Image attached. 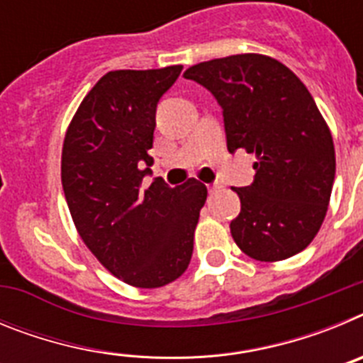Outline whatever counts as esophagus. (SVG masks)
<instances>
[{"label":"esophagus","mask_w":363,"mask_h":363,"mask_svg":"<svg viewBox=\"0 0 363 363\" xmlns=\"http://www.w3.org/2000/svg\"><path fill=\"white\" fill-rule=\"evenodd\" d=\"M220 187H221L220 184H211V185H207V189H209V194H214V192H216Z\"/></svg>","instance_id":"obj_1"}]
</instances>
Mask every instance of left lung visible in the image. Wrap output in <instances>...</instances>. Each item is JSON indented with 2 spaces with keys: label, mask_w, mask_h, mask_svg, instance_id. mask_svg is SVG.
<instances>
[{
  "label": "left lung",
  "mask_w": 363,
  "mask_h": 363,
  "mask_svg": "<svg viewBox=\"0 0 363 363\" xmlns=\"http://www.w3.org/2000/svg\"><path fill=\"white\" fill-rule=\"evenodd\" d=\"M223 108L227 149L255 154V182L234 189L242 211L230 221L236 245L259 262L303 251L331 200L336 160L331 130L307 86L278 60L234 54L184 72Z\"/></svg>",
  "instance_id": "1"
}]
</instances>
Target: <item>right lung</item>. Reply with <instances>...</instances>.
Instances as JSON below:
<instances>
[{
  "mask_svg": "<svg viewBox=\"0 0 363 363\" xmlns=\"http://www.w3.org/2000/svg\"><path fill=\"white\" fill-rule=\"evenodd\" d=\"M182 69L111 70L83 98L63 140L62 185L76 230L108 272L140 289L184 274L207 200L194 178L142 187L156 105Z\"/></svg>",
  "mask_w": 363,
  "mask_h": 363,
  "instance_id": "obj_1",
  "label": "right lung"
}]
</instances>
